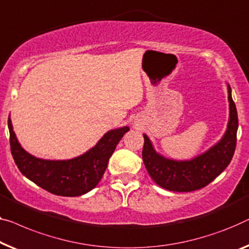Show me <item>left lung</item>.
Instances as JSON below:
<instances>
[{
    "label": "left lung",
    "mask_w": 249,
    "mask_h": 249,
    "mask_svg": "<svg viewBox=\"0 0 249 249\" xmlns=\"http://www.w3.org/2000/svg\"><path fill=\"white\" fill-rule=\"evenodd\" d=\"M229 122L224 137L209 151L190 161L169 160L159 155L151 141L144 135L143 162L150 177L160 187L170 191L190 192L205 188L227 168L235 153L238 116L228 85Z\"/></svg>",
    "instance_id": "8db88e82"
}]
</instances>
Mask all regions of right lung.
Segmentation results:
<instances>
[{
    "label": "right lung",
    "instance_id": "add662e5",
    "mask_svg": "<svg viewBox=\"0 0 249 249\" xmlns=\"http://www.w3.org/2000/svg\"><path fill=\"white\" fill-rule=\"evenodd\" d=\"M7 125L11 153L21 173L50 194L62 196H81L94 189L101 181L118 142L129 131L127 126L112 129L80 157L67 161H48L32 157L21 147L10 117Z\"/></svg>",
    "mask_w": 249,
    "mask_h": 249
}]
</instances>
